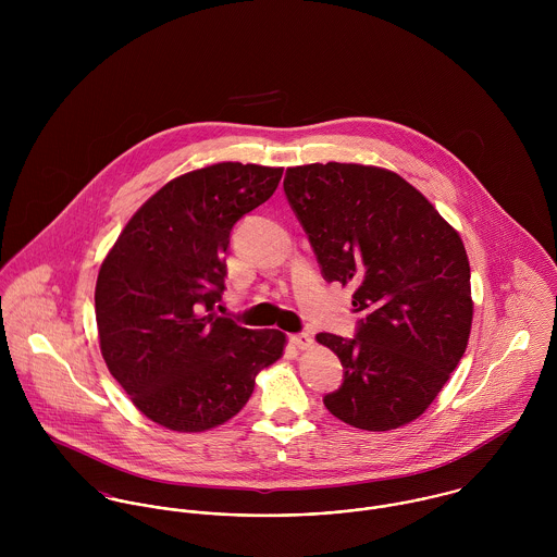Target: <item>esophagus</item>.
<instances>
[{"label":"esophagus","instance_id":"obj_1","mask_svg":"<svg viewBox=\"0 0 557 557\" xmlns=\"http://www.w3.org/2000/svg\"><path fill=\"white\" fill-rule=\"evenodd\" d=\"M289 338H292V343H294L298 349H309V347L313 345V338H311V334H307V332L292 334Z\"/></svg>","mask_w":557,"mask_h":557}]
</instances>
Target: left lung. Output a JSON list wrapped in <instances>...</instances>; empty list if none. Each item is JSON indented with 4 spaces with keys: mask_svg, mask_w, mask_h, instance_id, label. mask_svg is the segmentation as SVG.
<instances>
[{
    "mask_svg": "<svg viewBox=\"0 0 557 557\" xmlns=\"http://www.w3.org/2000/svg\"><path fill=\"white\" fill-rule=\"evenodd\" d=\"M285 195L323 278L354 287L358 334L319 332L345 371L332 416L393 431L422 416L461 362L474 318L459 232L395 171L358 162L289 166Z\"/></svg>",
    "mask_w": 557,
    "mask_h": 557,
    "instance_id": "8db88e82",
    "label": "left lung"
}]
</instances>
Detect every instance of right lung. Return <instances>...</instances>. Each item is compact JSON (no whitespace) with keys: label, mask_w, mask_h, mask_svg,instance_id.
Instances as JSON below:
<instances>
[{"label":"right lung","mask_w":557,"mask_h":557,"mask_svg":"<svg viewBox=\"0 0 557 557\" xmlns=\"http://www.w3.org/2000/svg\"><path fill=\"white\" fill-rule=\"evenodd\" d=\"M283 166L214 162L166 182L100 263L96 325L109 373L152 422L201 433L232 420L261 369L283 358L281 330L216 318L232 227L268 201Z\"/></svg>","instance_id":"obj_1"}]
</instances>
